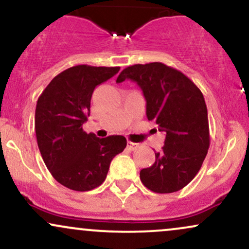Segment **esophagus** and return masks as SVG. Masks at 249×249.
<instances>
[{"label": "esophagus", "mask_w": 249, "mask_h": 249, "mask_svg": "<svg viewBox=\"0 0 249 249\" xmlns=\"http://www.w3.org/2000/svg\"><path fill=\"white\" fill-rule=\"evenodd\" d=\"M138 147H139V144H136V142H127V148H130L131 151L137 150Z\"/></svg>", "instance_id": "obj_1"}]
</instances>
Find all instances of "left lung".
<instances>
[{"instance_id":"obj_1","label":"left lung","mask_w":249,"mask_h":249,"mask_svg":"<svg viewBox=\"0 0 249 249\" xmlns=\"http://www.w3.org/2000/svg\"><path fill=\"white\" fill-rule=\"evenodd\" d=\"M134 81L146 99L148 121L166 133L160 152L141 180L156 193H173L192 181L208 147L207 107L200 89L181 71L160 62L134 64L119 73L117 83Z\"/></svg>"}]
</instances>
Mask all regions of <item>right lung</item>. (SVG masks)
<instances>
[{
	"label": "right lung",
	"mask_w": 249,
	"mask_h": 249,
	"mask_svg": "<svg viewBox=\"0 0 249 249\" xmlns=\"http://www.w3.org/2000/svg\"><path fill=\"white\" fill-rule=\"evenodd\" d=\"M119 69L76 65L53 77L38 97L35 131L39 152L51 176L70 190L85 192L102 185L111 160L126 147L125 137L101 139L83 130L93 90Z\"/></svg>",
	"instance_id": "obj_1"
}]
</instances>
